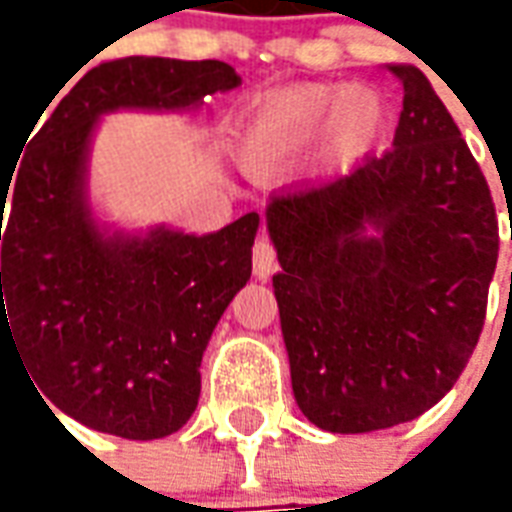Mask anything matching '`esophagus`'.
I'll list each match as a JSON object with an SVG mask.
<instances>
[{
    "mask_svg": "<svg viewBox=\"0 0 512 512\" xmlns=\"http://www.w3.org/2000/svg\"><path fill=\"white\" fill-rule=\"evenodd\" d=\"M274 266H277V249L266 235H260L252 246V271H255L257 279H268Z\"/></svg>",
    "mask_w": 512,
    "mask_h": 512,
    "instance_id": "34e87169",
    "label": "esophagus"
}]
</instances>
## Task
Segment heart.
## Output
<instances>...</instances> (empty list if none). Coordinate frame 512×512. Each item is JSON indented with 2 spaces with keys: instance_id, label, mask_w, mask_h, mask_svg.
<instances>
[{
  "instance_id": "1",
  "label": "heart",
  "mask_w": 512,
  "mask_h": 512,
  "mask_svg": "<svg viewBox=\"0 0 512 512\" xmlns=\"http://www.w3.org/2000/svg\"><path fill=\"white\" fill-rule=\"evenodd\" d=\"M384 126V109L367 87L293 84L260 95L246 109L235 136L244 167L266 172L304 147L326 128V139L340 153H359Z\"/></svg>"
}]
</instances>
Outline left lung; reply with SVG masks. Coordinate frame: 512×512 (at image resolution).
Instances as JSON below:
<instances>
[{"instance_id": "obj_1", "label": "left lung", "mask_w": 512, "mask_h": 512, "mask_svg": "<svg viewBox=\"0 0 512 512\" xmlns=\"http://www.w3.org/2000/svg\"><path fill=\"white\" fill-rule=\"evenodd\" d=\"M395 142L266 208L293 395L312 425L370 433L425 414L480 340L499 255L491 189L414 65Z\"/></svg>"}]
</instances>
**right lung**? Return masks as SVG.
<instances>
[{"label":"right lung","instance_id":"add662e5","mask_svg":"<svg viewBox=\"0 0 512 512\" xmlns=\"http://www.w3.org/2000/svg\"><path fill=\"white\" fill-rule=\"evenodd\" d=\"M238 84L219 60L101 62L0 180V343L5 332L40 397L87 428L147 441L186 425L202 351L252 274L260 224L252 211L211 235H104L84 197L95 123L115 109H189Z\"/></svg>","mask_w":512,"mask_h":512}]
</instances>
